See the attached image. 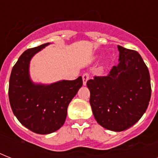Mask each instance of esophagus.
<instances>
[{"label":"esophagus","instance_id":"1","mask_svg":"<svg viewBox=\"0 0 158 158\" xmlns=\"http://www.w3.org/2000/svg\"><path fill=\"white\" fill-rule=\"evenodd\" d=\"M89 73H85V74H83V84H84V85H86L87 82H88V80L89 79Z\"/></svg>","mask_w":158,"mask_h":158}]
</instances>
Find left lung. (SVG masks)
I'll list each match as a JSON object with an SVG mask.
<instances>
[{
	"label": "left lung",
	"instance_id": "1",
	"mask_svg": "<svg viewBox=\"0 0 158 158\" xmlns=\"http://www.w3.org/2000/svg\"><path fill=\"white\" fill-rule=\"evenodd\" d=\"M119 61L106 76L87 82L90 105L97 122L120 132L130 128L144 114L151 98L150 74L136 51L118 46Z\"/></svg>",
	"mask_w": 158,
	"mask_h": 158
}]
</instances>
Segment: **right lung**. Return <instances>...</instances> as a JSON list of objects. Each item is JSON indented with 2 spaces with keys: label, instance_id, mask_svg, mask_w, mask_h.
I'll use <instances>...</instances> for the list:
<instances>
[{
  "label": "right lung",
  "instance_id": "1",
  "mask_svg": "<svg viewBox=\"0 0 158 158\" xmlns=\"http://www.w3.org/2000/svg\"><path fill=\"white\" fill-rule=\"evenodd\" d=\"M45 43L25 51L14 65L9 84V100L14 115L31 131L48 135L64 125L67 108L83 85L82 77L54 84H34L29 76V62Z\"/></svg>",
  "mask_w": 158,
  "mask_h": 158
}]
</instances>
